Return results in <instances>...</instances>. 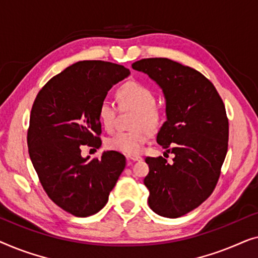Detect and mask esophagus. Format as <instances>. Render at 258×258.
Here are the masks:
<instances>
[{
	"label": "esophagus",
	"instance_id": "34e87169",
	"mask_svg": "<svg viewBox=\"0 0 258 258\" xmlns=\"http://www.w3.org/2000/svg\"><path fill=\"white\" fill-rule=\"evenodd\" d=\"M126 158H128V160H132V161H141V160H142V157H141L140 155H128Z\"/></svg>",
	"mask_w": 258,
	"mask_h": 258
}]
</instances>
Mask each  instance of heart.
I'll return each instance as SVG.
<instances>
[{
  "instance_id": "heart-1",
  "label": "heart",
  "mask_w": 258,
  "mask_h": 258,
  "mask_svg": "<svg viewBox=\"0 0 258 258\" xmlns=\"http://www.w3.org/2000/svg\"><path fill=\"white\" fill-rule=\"evenodd\" d=\"M118 105L121 109H135L132 132H119L105 141L109 150L125 155H136L142 151L144 144L151 136V130L160 128L164 114L156 104V95L147 84L129 81L116 91ZM117 109L110 102H101L97 109V117L102 126L111 132L115 126Z\"/></svg>"
}]
</instances>
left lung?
Returning <instances> with one entry per match:
<instances>
[{
  "mask_svg": "<svg viewBox=\"0 0 258 258\" xmlns=\"http://www.w3.org/2000/svg\"><path fill=\"white\" fill-rule=\"evenodd\" d=\"M132 67L163 90L168 119L156 140L175 155L171 164L162 156L146 157L148 203L160 216L181 217L202 204L220 178L229 140L224 103L214 84L191 67L163 57L143 58Z\"/></svg>",
  "mask_w": 258,
  "mask_h": 258,
  "instance_id": "obj_1",
  "label": "left lung"
}]
</instances>
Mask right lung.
I'll list each match as a JSON object with an SVG mask.
<instances>
[{"label": "right lung", "instance_id": "obj_1", "mask_svg": "<svg viewBox=\"0 0 258 258\" xmlns=\"http://www.w3.org/2000/svg\"><path fill=\"white\" fill-rule=\"evenodd\" d=\"M129 69L105 61H80L51 77L30 112L28 151L44 191L67 213L87 217L100 211L125 167L117 151L81 156L83 146L101 147L97 109Z\"/></svg>", "mask_w": 258, "mask_h": 258}]
</instances>
